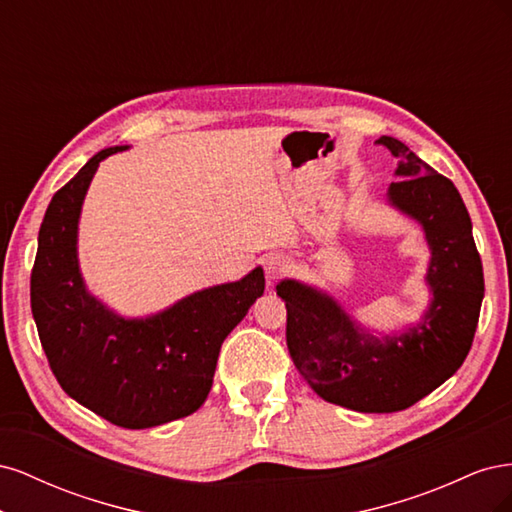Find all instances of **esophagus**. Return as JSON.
Wrapping results in <instances>:
<instances>
[{"label":"esophagus","mask_w":512,"mask_h":512,"mask_svg":"<svg viewBox=\"0 0 512 512\" xmlns=\"http://www.w3.org/2000/svg\"><path fill=\"white\" fill-rule=\"evenodd\" d=\"M290 271V260L282 254H273L265 260V273L267 280H280L282 275H286Z\"/></svg>","instance_id":"34e87169"}]
</instances>
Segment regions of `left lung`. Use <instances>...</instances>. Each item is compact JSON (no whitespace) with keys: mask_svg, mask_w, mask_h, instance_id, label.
Returning a JSON list of instances; mask_svg holds the SVG:
<instances>
[{"mask_svg":"<svg viewBox=\"0 0 512 512\" xmlns=\"http://www.w3.org/2000/svg\"><path fill=\"white\" fill-rule=\"evenodd\" d=\"M378 145L399 160L389 200L425 228L431 247L429 312L404 335L376 339L354 327L327 294L294 280L277 284L286 303V344L303 380L331 404L356 412L414 406L466 361L485 294L470 213L451 179L393 136Z\"/></svg>","mask_w":512,"mask_h":512,"instance_id":"1","label":"left lung"}]
</instances>
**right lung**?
Here are the masks:
<instances>
[{
    "instance_id": "1",
    "label": "right lung",
    "mask_w": 512,
    "mask_h": 512,
    "mask_svg": "<svg viewBox=\"0 0 512 512\" xmlns=\"http://www.w3.org/2000/svg\"><path fill=\"white\" fill-rule=\"evenodd\" d=\"M121 149L96 153L55 192L40 226L29 294L61 389L108 423L147 429L205 404L222 342L265 292V275L258 267L149 318L117 316L89 297L76 262V228L98 164Z\"/></svg>"
}]
</instances>
